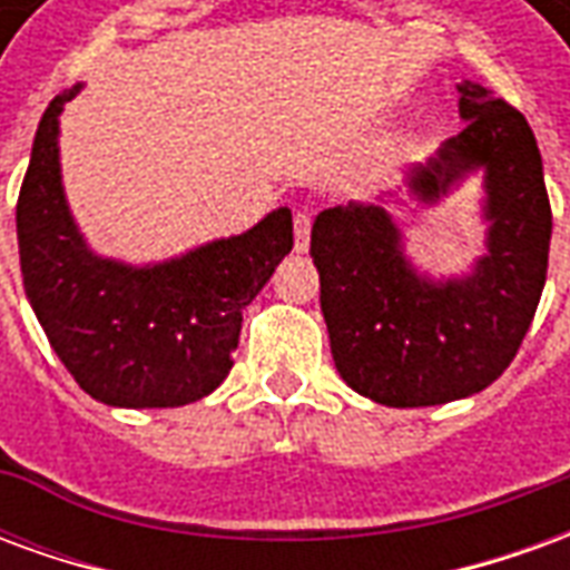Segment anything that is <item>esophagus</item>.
<instances>
[{"mask_svg":"<svg viewBox=\"0 0 570 570\" xmlns=\"http://www.w3.org/2000/svg\"><path fill=\"white\" fill-rule=\"evenodd\" d=\"M293 235H296V249H308V240H311L308 210H296V216H293Z\"/></svg>","mask_w":570,"mask_h":570,"instance_id":"esophagus-1","label":"esophagus"}]
</instances>
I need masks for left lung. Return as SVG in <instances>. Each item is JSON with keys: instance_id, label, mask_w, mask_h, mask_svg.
I'll use <instances>...</instances> for the list:
<instances>
[{"instance_id": "obj_1", "label": "left lung", "mask_w": 570, "mask_h": 570, "mask_svg": "<svg viewBox=\"0 0 570 570\" xmlns=\"http://www.w3.org/2000/svg\"><path fill=\"white\" fill-rule=\"evenodd\" d=\"M458 94L464 130L412 167L409 191L436 204L482 167L489 253L473 272H415L379 204L330 207L311 228L335 370L382 406H440L489 387L513 363L547 281L552 210L538 140L489 88L461 81Z\"/></svg>"}]
</instances>
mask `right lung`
Listing matches in <instances>:
<instances>
[{"label": "right lung", "instance_id": "add662e5", "mask_svg": "<svg viewBox=\"0 0 570 570\" xmlns=\"http://www.w3.org/2000/svg\"><path fill=\"white\" fill-rule=\"evenodd\" d=\"M45 109L18 198L23 289L60 363L106 406L174 409L213 394L232 370L244 308L293 249V213L146 268L88 249L60 183V112Z\"/></svg>", "mask_w": 570, "mask_h": 570}]
</instances>
